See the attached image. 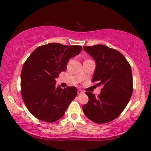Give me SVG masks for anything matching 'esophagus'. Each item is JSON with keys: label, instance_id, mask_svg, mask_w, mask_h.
<instances>
[{"label": "esophagus", "instance_id": "esophagus-1", "mask_svg": "<svg viewBox=\"0 0 151 151\" xmlns=\"http://www.w3.org/2000/svg\"><path fill=\"white\" fill-rule=\"evenodd\" d=\"M82 93H83V91H82L81 90H78V94H81Z\"/></svg>", "mask_w": 151, "mask_h": 151}]
</instances>
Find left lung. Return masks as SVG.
Returning <instances> with one entry per match:
<instances>
[{
	"label": "left lung",
	"instance_id": "obj_1",
	"mask_svg": "<svg viewBox=\"0 0 151 151\" xmlns=\"http://www.w3.org/2000/svg\"><path fill=\"white\" fill-rule=\"evenodd\" d=\"M83 48L96 63L92 81L102 86L98 97L86 92L89 99L83 106V112L94 122L106 123L121 114L132 96L131 66L121 52L105 45L85 46Z\"/></svg>",
	"mask_w": 151,
	"mask_h": 151
}]
</instances>
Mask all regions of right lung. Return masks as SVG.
Instances as JSON below:
<instances>
[{
    "instance_id": "obj_1",
    "label": "right lung",
    "mask_w": 151,
    "mask_h": 151,
    "mask_svg": "<svg viewBox=\"0 0 151 151\" xmlns=\"http://www.w3.org/2000/svg\"><path fill=\"white\" fill-rule=\"evenodd\" d=\"M81 46L49 43L33 51L25 61L20 75L23 101L29 112L40 121L52 122L65 114L77 95L75 86L62 89L56 78L66 70L70 58L81 52Z\"/></svg>"
}]
</instances>
